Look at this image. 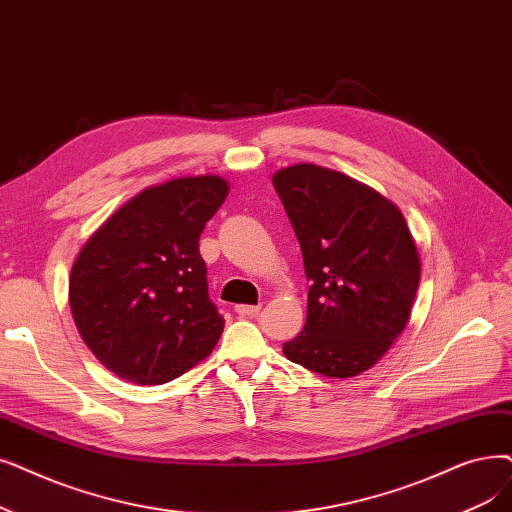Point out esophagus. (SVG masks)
Listing matches in <instances>:
<instances>
[{"label":"esophagus","mask_w":512,"mask_h":512,"mask_svg":"<svg viewBox=\"0 0 512 512\" xmlns=\"http://www.w3.org/2000/svg\"><path fill=\"white\" fill-rule=\"evenodd\" d=\"M259 305H236V314L238 316H257L259 314Z\"/></svg>","instance_id":"obj_1"}]
</instances>
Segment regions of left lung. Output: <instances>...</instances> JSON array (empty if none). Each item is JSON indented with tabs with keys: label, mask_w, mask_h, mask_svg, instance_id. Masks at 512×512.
<instances>
[{
	"label": "left lung",
	"mask_w": 512,
	"mask_h": 512,
	"mask_svg": "<svg viewBox=\"0 0 512 512\" xmlns=\"http://www.w3.org/2000/svg\"><path fill=\"white\" fill-rule=\"evenodd\" d=\"M272 184L311 284L305 326L282 351L311 372L349 379L379 362L410 320L416 244L402 211L339 171L303 163Z\"/></svg>",
	"instance_id": "8db88e82"
}]
</instances>
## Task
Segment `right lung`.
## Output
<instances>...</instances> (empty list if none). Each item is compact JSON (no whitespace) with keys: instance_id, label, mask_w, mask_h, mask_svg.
<instances>
[{"instance_id":"1","label":"right lung","mask_w":512,"mask_h":512,"mask_svg":"<svg viewBox=\"0 0 512 512\" xmlns=\"http://www.w3.org/2000/svg\"><path fill=\"white\" fill-rule=\"evenodd\" d=\"M226 180L180 177L131 198L85 242L69 301L85 345L110 372L163 385L213 351L224 318L209 299L198 238Z\"/></svg>"}]
</instances>
